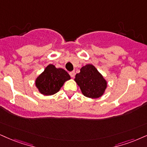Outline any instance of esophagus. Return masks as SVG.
I'll return each mask as SVG.
<instances>
[{
    "instance_id": "obj_1",
    "label": "esophagus",
    "mask_w": 147,
    "mask_h": 147,
    "mask_svg": "<svg viewBox=\"0 0 147 147\" xmlns=\"http://www.w3.org/2000/svg\"><path fill=\"white\" fill-rule=\"evenodd\" d=\"M69 75H70V76L71 77V78H74V77H75V75H76L75 71H71V72H70Z\"/></svg>"
}]
</instances>
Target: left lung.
I'll use <instances>...</instances> for the list:
<instances>
[{"mask_svg": "<svg viewBox=\"0 0 147 147\" xmlns=\"http://www.w3.org/2000/svg\"><path fill=\"white\" fill-rule=\"evenodd\" d=\"M83 95L89 98H99L103 95L107 87V82L102 75L91 64L80 69V72L74 79Z\"/></svg>", "mask_w": 147, "mask_h": 147, "instance_id": "8db88e82", "label": "left lung"}]
</instances>
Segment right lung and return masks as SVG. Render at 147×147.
I'll return each mask as SVG.
<instances>
[{
    "mask_svg": "<svg viewBox=\"0 0 147 147\" xmlns=\"http://www.w3.org/2000/svg\"><path fill=\"white\" fill-rule=\"evenodd\" d=\"M70 79V76L66 71L50 64L37 78L35 85L41 94L52 95L59 91L65 82Z\"/></svg>",
    "mask_w": 147,
    "mask_h": 147,
    "instance_id": "right-lung-1",
    "label": "right lung"
}]
</instances>
